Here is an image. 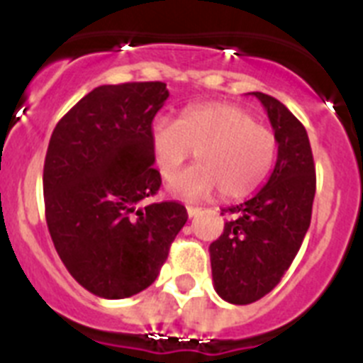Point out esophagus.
<instances>
[{
  "label": "esophagus",
  "mask_w": 363,
  "mask_h": 363,
  "mask_svg": "<svg viewBox=\"0 0 363 363\" xmlns=\"http://www.w3.org/2000/svg\"><path fill=\"white\" fill-rule=\"evenodd\" d=\"M200 207H194V205H187V214H189V218H194V216H198V214H200Z\"/></svg>",
  "instance_id": "1"
}]
</instances>
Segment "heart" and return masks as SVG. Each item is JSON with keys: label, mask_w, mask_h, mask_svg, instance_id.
<instances>
[{"label": "heart", "mask_w": 363, "mask_h": 363, "mask_svg": "<svg viewBox=\"0 0 363 363\" xmlns=\"http://www.w3.org/2000/svg\"><path fill=\"white\" fill-rule=\"evenodd\" d=\"M150 150L160 174L172 179L196 150L189 171L171 189L185 198L207 196L220 189L223 198H243L271 172L277 138L242 107L230 104L191 105L178 120L158 118L150 125Z\"/></svg>", "instance_id": "b5f03b06"}]
</instances>
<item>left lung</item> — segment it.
<instances>
[{
  "mask_svg": "<svg viewBox=\"0 0 363 363\" xmlns=\"http://www.w3.org/2000/svg\"><path fill=\"white\" fill-rule=\"evenodd\" d=\"M264 104L278 142V160L267 185L229 214L223 234L211 243L214 289L234 306H247L271 293L311 225L316 171L306 127L277 98L252 92Z\"/></svg>",
  "mask_w": 363,
  "mask_h": 363,
  "instance_id": "left-lung-1",
  "label": "left lung"
}]
</instances>
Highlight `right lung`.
<instances>
[{
  "label": "right lung",
  "instance_id": "add662e5",
  "mask_svg": "<svg viewBox=\"0 0 363 363\" xmlns=\"http://www.w3.org/2000/svg\"><path fill=\"white\" fill-rule=\"evenodd\" d=\"M167 98L162 82L96 86L50 136L43 167L50 238L74 280L96 296L147 289L189 218L178 201L140 207L162 185L149 134Z\"/></svg>",
  "mask_w": 363,
  "mask_h": 363
}]
</instances>
